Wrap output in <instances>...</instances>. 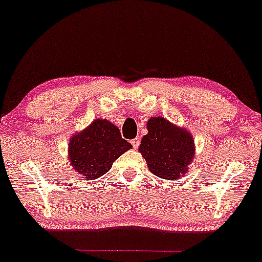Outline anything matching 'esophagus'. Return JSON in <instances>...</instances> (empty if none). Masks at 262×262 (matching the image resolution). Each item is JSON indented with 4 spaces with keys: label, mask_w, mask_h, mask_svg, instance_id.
Returning a JSON list of instances; mask_svg holds the SVG:
<instances>
[{
    "label": "esophagus",
    "mask_w": 262,
    "mask_h": 262,
    "mask_svg": "<svg viewBox=\"0 0 262 262\" xmlns=\"http://www.w3.org/2000/svg\"><path fill=\"white\" fill-rule=\"evenodd\" d=\"M130 143L133 145V147H134V148L136 149L139 147V145H140V139L139 138L133 139V140H130Z\"/></svg>",
    "instance_id": "34e87169"
}]
</instances>
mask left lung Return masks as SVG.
Masks as SVG:
<instances>
[{"label":"left lung","mask_w":262,"mask_h":262,"mask_svg":"<svg viewBox=\"0 0 262 262\" xmlns=\"http://www.w3.org/2000/svg\"><path fill=\"white\" fill-rule=\"evenodd\" d=\"M147 129L148 134L142 138L139 152L145 158L150 172L169 180L185 174L194 154L190 133L163 117L149 119Z\"/></svg>","instance_id":"1"}]
</instances>
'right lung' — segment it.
<instances>
[{"label": "right lung", "instance_id": "obj_1", "mask_svg": "<svg viewBox=\"0 0 262 262\" xmlns=\"http://www.w3.org/2000/svg\"><path fill=\"white\" fill-rule=\"evenodd\" d=\"M130 148L119 128L106 120H96L70 140L69 157L80 177L94 180L105 174L114 161Z\"/></svg>", "mask_w": 262, "mask_h": 262}]
</instances>
